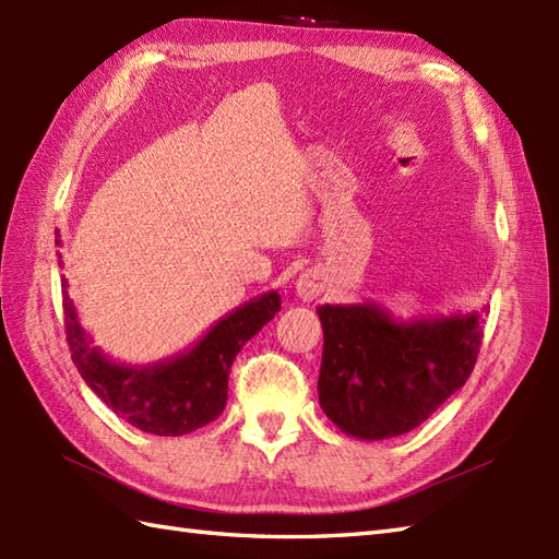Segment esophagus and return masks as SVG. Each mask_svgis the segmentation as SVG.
Listing matches in <instances>:
<instances>
[{
    "label": "esophagus",
    "instance_id": "esophagus-1",
    "mask_svg": "<svg viewBox=\"0 0 559 559\" xmlns=\"http://www.w3.org/2000/svg\"><path fill=\"white\" fill-rule=\"evenodd\" d=\"M295 290H298L302 300H312L324 290V286H322V281L314 276V273H300V278L295 281Z\"/></svg>",
    "mask_w": 559,
    "mask_h": 559
}]
</instances>
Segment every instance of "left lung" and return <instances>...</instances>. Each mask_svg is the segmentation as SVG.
I'll use <instances>...</instances> for the list:
<instances>
[{
	"mask_svg": "<svg viewBox=\"0 0 559 559\" xmlns=\"http://www.w3.org/2000/svg\"><path fill=\"white\" fill-rule=\"evenodd\" d=\"M324 329L319 403L350 437L415 430L459 391L476 365L480 312L391 317L374 302L317 307Z\"/></svg>",
	"mask_w": 559,
	"mask_h": 559,
	"instance_id": "1",
	"label": "left lung"
}]
</instances>
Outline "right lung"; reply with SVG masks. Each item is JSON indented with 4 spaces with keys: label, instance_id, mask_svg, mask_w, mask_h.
Returning <instances> with one entry per match:
<instances>
[{
    "label": "right lung",
    "instance_id": "obj_1",
    "mask_svg": "<svg viewBox=\"0 0 559 559\" xmlns=\"http://www.w3.org/2000/svg\"><path fill=\"white\" fill-rule=\"evenodd\" d=\"M278 310L281 295L276 290L259 295L218 319L189 350L139 367L112 362L93 346L64 290L67 341L83 382L122 420L160 437L194 432L218 418L228 401L235 355Z\"/></svg>",
    "mask_w": 559,
    "mask_h": 559
}]
</instances>
